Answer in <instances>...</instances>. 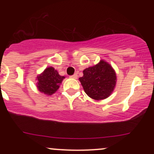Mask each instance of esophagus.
Masks as SVG:
<instances>
[{
	"label": "esophagus",
	"instance_id": "34e87169",
	"mask_svg": "<svg viewBox=\"0 0 154 154\" xmlns=\"http://www.w3.org/2000/svg\"><path fill=\"white\" fill-rule=\"evenodd\" d=\"M69 77H71V78H73V79H77V74H74L73 75H70Z\"/></svg>",
	"mask_w": 154,
	"mask_h": 154
}]
</instances>
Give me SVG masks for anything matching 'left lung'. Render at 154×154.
Returning <instances> with one entry per match:
<instances>
[{"label":"left lung","mask_w":154,"mask_h":154,"mask_svg":"<svg viewBox=\"0 0 154 154\" xmlns=\"http://www.w3.org/2000/svg\"><path fill=\"white\" fill-rule=\"evenodd\" d=\"M88 96L95 100L105 99L114 91L116 85V73L109 63L100 61L94 66L83 71V77L79 79Z\"/></svg>","instance_id":"8db88e82"}]
</instances>
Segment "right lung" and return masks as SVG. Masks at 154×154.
<instances>
[{
    "instance_id": "obj_1",
    "label": "right lung",
    "mask_w": 154,
    "mask_h": 154,
    "mask_svg": "<svg viewBox=\"0 0 154 154\" xmlns=\"http://www.w3.org/2000/svg\"><path fill=\"white\" fill-rule=\"evenodd\" d=\"M64 77L60 76L53 67L45 69L41 75L38 76V88L42 93L52 95L59 88Z\"/></svg>"
}]
</instances>
